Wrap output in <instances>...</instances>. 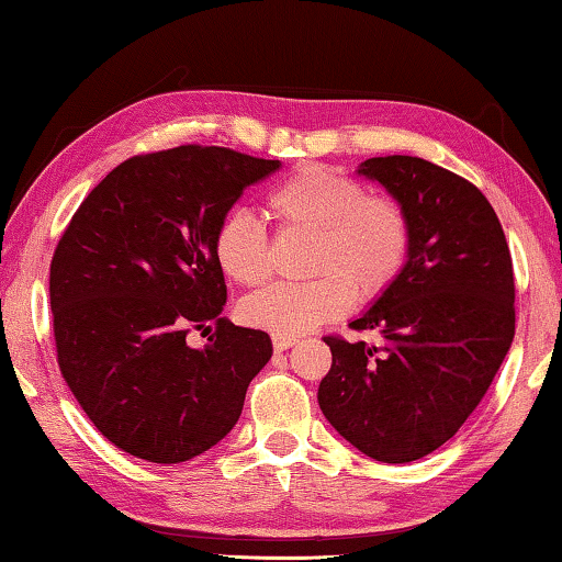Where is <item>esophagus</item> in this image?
Returning <instances> with one entry per match:
<instances>
[{"label": "esophagus", "instance_id": "1", "mask_svg": "<svg viewBox=\"0 0 562 562\" xmlns=\"http://www.w3.org/2000/svg\"><path fill=\"white\" fill-rule=\"evenodd\" d=\"M297 340H295V337H284V335H272V347H274V350H278V352H284V350H290V347L292 345H295Z\"/></svg>", "mask_w": 562, "mask_h": 562}]
</instances>
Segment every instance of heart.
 Listing matches in <instances>:
<instances>
[{"label":"heart","mask_w":562,"mask_h":562,"mask_svg":"<svg viewBox=\"0 0 562 562\" xmlns=\"http://www.w3.org/2000/svg\"><path fill=\"white\" fill-rule=\"evenodd\" d=\"M282 229L313 235L307 282H278L243 302V317L267 333L295 337L342 317L355 300H378L405 270L413 227L403 204L364 194L350 175L302 165L267 198ZM215 260L229 280L257 288L270 274V247L260 222L229 212L215 233Z\"/></svg>","instance_id":"obj_1"}]
</instances>
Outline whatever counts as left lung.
I'll list each match as a JSON object with an SVG mask.
<instances>
[{
  "label": "left lung",
  "mask_w": 562,
  "mask_h": 562,
  "mask_svg": "<svg viewBox=\"0 0 562 562\" xmlns=\"http://www.w3.org/2000/svg\"><path fill=\"white\" fill-rule=\"evenodd\" d=\"M358 175L403 204L413 247L393 288L352 319L382 345L327 335L323 415L372 460L413 462L456 435L485 397L515 335L510 249L473 182L420 157L364 159Z\"/></svg>",
  "instance_id": "obj_1"
}]
</instances>
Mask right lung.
Returning <instances> with one entry per match:
<instances>
[{
    "label": "right lung",
    "mask_w": 562,
    "mask_h": 562,
    "mask_svg": "<svg viewBox=\"0 0 562 562\" xmlns=\"http://www.w3.org/2000/svg\"><path fill=\"white\" fill-rule=\"evenodd\" d=\"M280 159L182 145L124 159L79 204L49 267L61 378L106 440L184 462L233 430L270 335L222 317L215 233ZM216 325L210 346L190 328Z\"/></svg>",
    "instance_id": "add662e5"
}]
</instances>
